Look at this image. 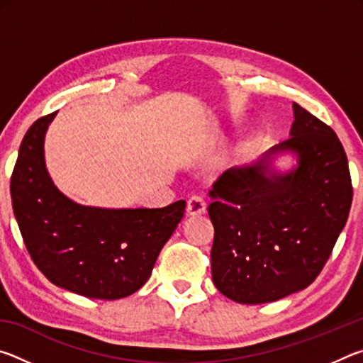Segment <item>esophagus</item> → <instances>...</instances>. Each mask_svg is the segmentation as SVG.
<instances>
[{"instance_id": "1", "label": "esophagus", "mask_w": 363, "mask_h": 363, "mask_svg": "<svg viewBox=\"0 0 363 363\" xmlns=\"http://www.w3.org/2000/svg\"><path fill=\"white\" fill-rule=\"evenodd\" d=\"M206 211V203L200 195L190 196L187 201V214L189 216H196V214H203Z\"/></svg>"}]
</instances>
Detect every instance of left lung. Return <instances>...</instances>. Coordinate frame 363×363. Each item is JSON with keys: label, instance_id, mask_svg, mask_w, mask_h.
<instances>
[{"label": "left lung", "instance_id": "obj_1", "mask_svg": "<svg viewBox=\"0 0 363 363\" xmlns=\"http://www.w3.org/2000/svg\"><path fill=\"white\" fill-rule=\"evenodd\" d=\"M293 113L290 138L250 167L227 169L210 190L213 284L235 303H270L309 286L351 210V173L336 133L298 104ZM285 151L298 167L280 175L269 163Z\"/></svg>", "mask_w": 363, "mask_h": 363}]
</instances>
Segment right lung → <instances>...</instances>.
Segmentation results:
<instances>
[{
  "instance_id": "right-lung-1",
  "label": "right lung",
  "mask_w": 363,
  "mask_h": 363,
  "mask_svg": "<svg viewBox=\"0 0 363 363\" xmlns=\"http://www.w3.org/2000/svg\"><path fill=\"white\" fill-rule=\"evenodd\" d=\"M56 113L28 128L11 176L12 210L23 243L51 284L94 299L130 296L149 280L186 201L108 210L67 199L45 164V134Z\"/></svg>"
}]
</instances>
